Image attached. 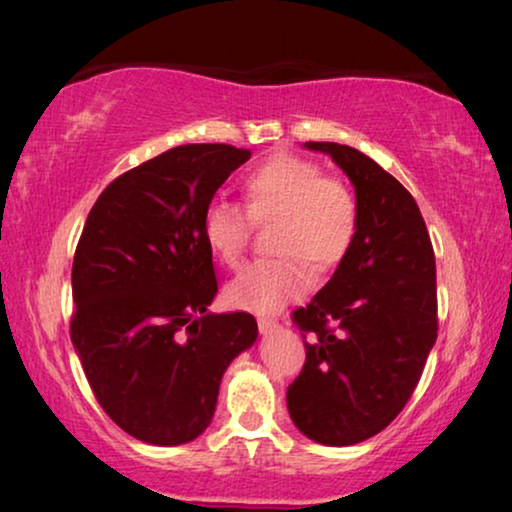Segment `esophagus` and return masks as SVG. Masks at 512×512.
Returning <instances> with one entry per match:
<instances>
[{"label": "esophagus", "mask_w": 512, "mask_h": 512, "mask_svg": "<svg viewBox=\"0 0 512 512\" xmlns=\"http://www.w3.org/2000/svg\"><path fill=\"white\" fill-rule=\"evenodd\" d=\"M277 328H279V324L275 319H258V331H261L263 335L277 331Z\"/></svg>", "instance_id": "34e87169"}]
</instances>
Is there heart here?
Listing matches in <instances>:
<instances>
[{"label":"heart","mask_w":512,"mask_h":512,"mask_svg":"<svg viewBox=\"0 0 512 512\" xmlns=\"http://www.w3.org/2000/svg\"><path fill=\"white\" fill-rule=\"evenodd\" d=\"M249 214L228 200H212L202 216L207 247L223 265H240L249 240V216L277 219L272 230L275 258L251 263L228 284L230 305L270 314L303 296L312 271L333 270L352 249L359 228L354 193L340 179L324 177L312 160L277 153L244 177Z\"/></svg>","instance_id":"obj_1"}]
</instances>
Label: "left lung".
<instances>
[{
    "label": "left lung",
    "instance_id": "8db88e82",
    "mask_svg": "<svg viewBox=\"0 0 512 512\" xmlns=\"http://www.w3.org/2000/svg\"><path fill=\"white\" fill-rule=\"evenodd\" d=\"M352 181L359 228L349 254L307 307L293 312L307 359L286 405L314 443L345 447L394 422L436 345V258L412 195L373 158L305 142Z\"/></svg>",
    "mask_w": 512,
    "mask_h": 512
}]
</instances>
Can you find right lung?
<instances>
[{"label": "right lung", "mask_w": 512, "mask_h": 512, "mask_svg": "<svg viewBox=\"0 0 512 512\" xmlns=\"http://www.w3.org/2000/svg\"><path fill=\"white\" fill-rule=\"evenodd\" d=\"M249 149L186 144L104 188L72 265V342L104 412L132 438L184 445L212 424L223 373L258 338L219 291L202 216Z\"/></svg>", "instance_id": "add662e5"}]
</instances>
